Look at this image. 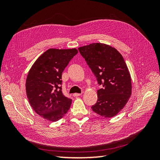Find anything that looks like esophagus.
Masks as SVG:
<instances>
[{
  "label": "esophagus",
  "mask_w": 160,
  "mask_h": 160,
  "mask_svg": "<svg viewBox=\"0 0 160 160\" xmlns=\"http://www.w3.org/2000/svg\"><path fill=\"white\" fill-rule=\"evenodd\" d=\"M81 95V93H75L74 94H72V96H73V97H78V96H80Z\"/></svg>",
  "instance_id": "1"
}]
</instances>
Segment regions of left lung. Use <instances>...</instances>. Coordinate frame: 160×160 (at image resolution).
<instances>
[{"label":"left lung","mask_w":160,"mask_h":160,"mask_svg":"<svg viewBox=\"0 0 160 160\" xmlns=\"http://www.w3.org/2000/svg\"><path fill=\"white\" fill-rule=\"evenodd\" d=\"M79 51L103 88L98 90V101L92 105L95 113L113 118L126 105L132 95V79L123 57L114 47L92 43Z\"/></svg>","instance_id":"left-lung-1"}]
</instances>
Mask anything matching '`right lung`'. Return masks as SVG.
Returning <instances> with one entry per match:
<instances>
[{"label": "right lung", "instance_id": "1", "mask_svg": "<svg viewBox=\"0 0 160 160\" xmlns=\"http://www.w3.org/2000/svg\"><path fill=\"white\" fill-rule=\"evenodd\" d=\"M76 49H49L31 67L26 80L28 101L35 112L45 119L57 122L67 113L71 99L62 92V72L77 54Z\"/></svg>", "mask_w": 160, "mask_h": 160}]
</instances>
